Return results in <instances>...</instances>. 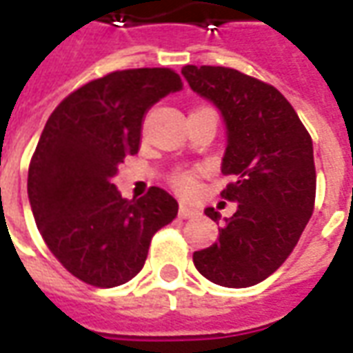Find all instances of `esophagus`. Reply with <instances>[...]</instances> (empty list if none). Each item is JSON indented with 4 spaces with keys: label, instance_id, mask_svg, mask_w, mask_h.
I'll list each match as a JSON object with an SVG mask.
<instances>
[{
    "label": "esophagus",
    "instance_id": "1",
    "mask_svg": "<svg viewBox=\"0 0 353 353\" xmlns=\"http://www.w3.org/2000/svg\"><path fill=\"white\" fill-rule=\"evenodd\" d=\"M194 215H199V210H194V208L187 206V204H179V217H183V219H189V217H194Z\"/></svg>",
    "mask_w": 353,
    "mask_h": 353
}]
</instances>
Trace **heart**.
Instances as JSON below:
<instances>
[{
	"label": "heart",
	"instance_id": "obj_1",
	"mask_svg": "<svg viewBox=\"0 0 353 353\" xmlns=\"http://www.w3.org/2000/svg\"><path fill=\"white\" fill-rule=\"evenodd\" d=\"M172 185L176 187L177 191L189 194V192L194 191L196 181H194V176H192L191 172H177V174L172 176Z\"/></svg>",
	"mask_w": 353,
	"mask_h": 353
}]
</instances>
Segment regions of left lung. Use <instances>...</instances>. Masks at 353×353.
<instances>
[{
	"instance_id": "8db88e82",
	"label": "left lung",
	"mask_w": 353,
	"mask_h": 353,
	"mask_svg": "<svg viewBox=\"0 0 353 353\" xmlns=\"http://www.w3.org/2000/svg\"><path fill=\"white\" fill-rule=\"evenodd\" d=\"M189 87L219 109L227 130L223 196L238 202L223 217L219 242L192 253L199 272L223 288H252L276 272L314 212L316 168L310 134L280 90L221 65H185ZM204 214L221 221L219 212Z\"/></svg>"
}]
</instances>
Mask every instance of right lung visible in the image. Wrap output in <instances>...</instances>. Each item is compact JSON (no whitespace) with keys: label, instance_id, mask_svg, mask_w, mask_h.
Instances as JSON below:
<instances>
[{"label":"right lung","instance_id":"add662e5","mask_svg":"<svg viewBox=\"0 0 353 353\" xmlns=\"http://www.w3.org/2000/svg\"><path fill=\"white\" fill-rule=\"evenodd\" d=\"M183 88L166 68L113 72L58 105L28 170L35 225L68 272L96 288H115L143 268L151 238L177 215L161 187L124 200L113 183L124 157L141 145L154 103Z\"/></svg>","mask_w":353,"mask_h":353}]
</instances>
